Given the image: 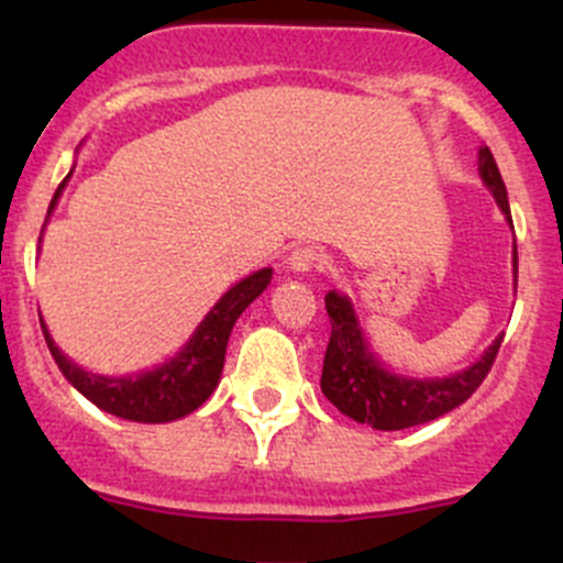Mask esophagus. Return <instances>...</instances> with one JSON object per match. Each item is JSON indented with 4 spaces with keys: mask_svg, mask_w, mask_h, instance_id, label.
<instances>
[{
    "mask_svg": "<svg viewBox=\"0 0 563 563\" xmlns=\"http://www.w3.org/2000/svg\"><path fill=\"white\" fill-rule=\"evenodd\" d=\"M323 253L313 245H299L291 250V255H288V266H291L294 272H318L323 269Z\"/></svg>",
    "mask_w": 563,
    "mask_h": 563,
    "instance_id": "1",
    "label": "esophagus"
}]
</instances>
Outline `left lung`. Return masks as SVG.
Returning <instances> with one entry per match:
<instances>
[{"instance_id":"left-lung-1","label":"left lung","mask_w":563,"mask_h":563,"mask_svg":"<svg viewBox=\"0 0 563 563\" xmlns=\"http://www.w3.org/2000/svg\"><path fill=\"white\" fill-rule=\"evenodd\" d=\"M479 174L482 181L496 196L501 212L512 223L507 187H504L501 172H498L493 152L487 146L479 150ZM515 280H518V247H515ZM323 302H327L329 321H332V334H329L327 354H323L321 391L345 417L371 424L376 430H402L433 422V419L444 417L446 411L468 400L490 373L504 340V334L496 338V343L485 351V356L476 365L450 378H430V382L428 378L424 382L400 378L391 376L373 360L365 340H362L360 327H356L349 299L329 291Z\"/></svg>"}]
</instances>
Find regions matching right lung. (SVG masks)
<instances>
[{"mask_svg":"<svg viewBox=\"0 0 563 563\" xmlns=\"http://www.w3.org/2000/svg\"><path fill=\"white\" fill-rule=\"evenodd\" d=\"M65 181L56 187L51 207H54L56 198H59ZM269 277L272 269H261L255 272V275L245 277L242 283H236V286L209 310V316L203 318L201 327L196 329L190 343H187L172 362H166V365L155 367V371L150 373H139V376L106 378L81 371V367L73 365V362L56 349L48 329H45L43 323L45 343H48V351L51 356H54L56 365H59L62 376L98 408L113 413V417L133 419V422H172V419L185 417V413L203 406L207 397L212 395L214 387H218L220 373H223L225 345H229L231 329H234L242 310L264 291Z\"/></svg>","mask_w":563,"mask_h":563,"instance_id":"right-lung-1","label":"right lung"}]
</instances>
